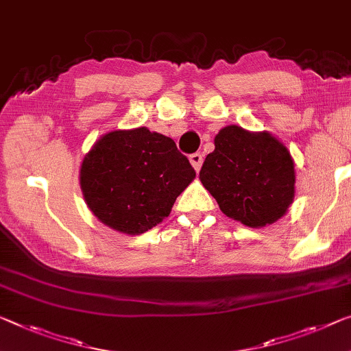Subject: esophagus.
Masks as SVG:
<instances>
[{"label": "esophagus", "instance_id": "esophagus-1", "mask_svg": "<svg viewBox=\"0 0 351 351\" xmlns=\"http://www.w3.org/2000/svg\"><path fill=\"white\" fill-rule=\"evenodd\" d=\"M202 161H204V158H202V154L196 152V154H191V155H190V163H191V166H193V168L196 169V171L201 169Z\"/></svg>", "mask_w": 351, "mask_h": 351}]
</instances>
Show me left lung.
I'll return each instance as SVG.
<instances>
[{
  "instance_id": "1",
  "label": "left lung",
  "mask_w": 351,
  "mask_h": 351,
  "mask_svg": "<svg viewBox=\"0 0 351 351\" xmlns=\"http://www.w3.org/2000/svg\"><path fill=\"white\" fill-rule=\"evenodd\" d=\"M199 179L221 212L250 228L271 224L287 212L295 194V166L285 145L269 133L221 128Z\"/></svg>"
}]
</instances>
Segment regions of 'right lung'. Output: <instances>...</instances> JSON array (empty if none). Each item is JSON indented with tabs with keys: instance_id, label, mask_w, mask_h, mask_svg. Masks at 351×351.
I'll return each mask as SVG.
<instances>
[{
	"instance_id": "add662e5",
	"label": "right lung",
	"mask_w": 351,
	"mask_h": 351,
	"mask_svg": "<svg viewBox=\"0 0 351 351\" xmlns=\"http://www.w3.org/2000/svg\"><path fill=\"white\" fill-rule=\"evenodd\" d=\"M194 177L196 171L176 143L145 127L106 133L80 171L90 212L128 235L144 234L161 223Z\"/></svg>"
}]
</instances>
